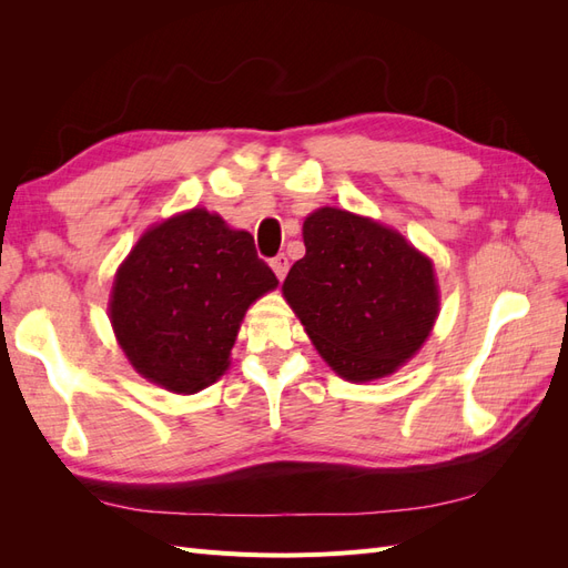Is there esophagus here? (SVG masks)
<instances>
[{"instance_id":"34e87169","label":"esophagus","mask_w":568,"mask_h":568,"mask_svg":"<svg viewBox=\"0 0 568 568\" xmlns=\"http://www.w3.org/2000/svg\"><path fill=\"white\" fill-rule=\"evenodd\" d=\"M270 267L274 270V274H277L280 277V282L286 277V272H288V257L284 255V253H280V255H274L272 261H270Z\"/></svg>"}]
</instances>
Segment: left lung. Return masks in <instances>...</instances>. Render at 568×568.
<instances>
[{
  "label": "left lung",
  "mask_w": 568,
  "mask_h": 568,
  "mask_svg": "<svg viewBox=\"0 0 568 568\" xmlns=\"http://www.w3.org/2000/svg\"><path fill=\"white\" fill-rule=\"evenodd\" d=\"M303 242L282 291L326 365L355 384L393 374L438 317L432 261L400 232L329 205L305 217Z\"/></svg>",
  "instance_id": "1"
}]
</instances>
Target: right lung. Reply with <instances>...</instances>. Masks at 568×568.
Wrapping results in <instances>:
<instances>
[{
	"instance_id": "1",
	"label": "right lung",
	"mask_w": 568,
	"mask_h": 568,
	"mask_svg": "<svg viewBox=\"0 0 568 568\" xmlns=\"http://www.w3.org/2000/svg\"><path fill=\"white\" fill-rule=\"evenodd\" d=\"M277 284L248 232L192 209L142 234L118 267L109 317L144 379L189 395L230 367L248 305Z\"/></svg>"
}]
</instances>
